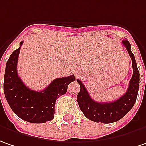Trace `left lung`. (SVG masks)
I'll return each instance as SVG.
<instances>
[{
	"label": "left lung",
	"mask_w": 146,
	"mask_h": 146,
	"mask_svg": "<svg viewBox=\"0 0 146 146\" xmlns=\"http://www.w3.org/2000/svg\"><path fill=\"white\" fill-rule=\"evenodd\" d=\"M122 44L131 58L133 68L132 78L129 82L128 89L123 96L111 102H98L91 98L82 82L77 79L80 85V92L78 94V103L84 116L92 121L102 123L117 121L130 111L136 101L140 86V73L135 56L131 50V44L128 40H123Z\"/></svg>",
	"instance_id": "1"
}]
</instances>
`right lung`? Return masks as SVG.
<instances>
[{"instance_id":"add662e5","label":"right lung","mask_w":146,"mask_h":146,"mask_svg":"<svg viewBox=\"0 0 146 146\" xmlns=\"http://www.w3.org/2000/svg\"><path fill=\"white\" fill-rule=\"evenodd\" d=\"M20 48L11 54L4 76V92L8 104L15 114L30 123H44L54 116L56 99L66 93L68 86L75 81L74 75L58 78L43 91H33L27 88L17 73Z\"/></svg>"}]
</instances>
